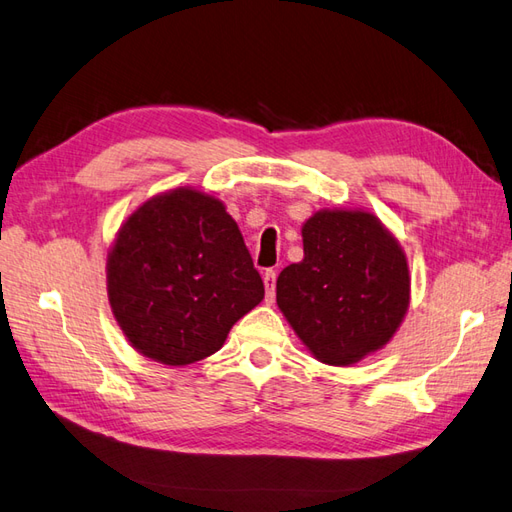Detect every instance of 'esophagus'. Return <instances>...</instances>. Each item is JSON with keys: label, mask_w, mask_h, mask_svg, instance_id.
I'll use <instances>...</instances> for the list:
<instances>
[{"label": "esophagus", "mask_w": 512, "mask_h": 512, "mask_svg": "<svg viewBox=\"0 0 512 512\" xmlns=\"http://www.w3.org/2000/svg\"><path fill=\"white\" fill-rule=\"evenodd\" d=\"M275 283H277V272L266 270L264 272V285H266V303H275Z\"/></svg>", "instance_id": "obj_1"}]
</instances>
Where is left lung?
I'll return each instance as SVG.
<instances>
[{
  "label": "left lung",
  "mask_w": 512,
  "mask_h": 512,
  "mask_svg": "<svg viewBox=\"0 0 512 512\" xmlns=\"http://www.w3.org/2000/svg\"><path fill=\"white\" fill-rule=\"evenodd\" d=\"M303 261L281 270L277 305L316 360L349 366L397 334L410 305V270L375 213L320 209L303 229Z\"/></svg>",
  "instance_id": "obj_1"
}]
</instances>
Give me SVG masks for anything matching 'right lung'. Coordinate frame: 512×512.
<instances>
[{
    "label": "right lung",
    "mask_w": 512,
    "mask_h": 512,
    "mask_svg": "<svg viewBox=\"0 0 512 512\" xmlns=\"http://www.w3.org/2000/svg\"><path fill=\"white\" fill-rule=\"evenodd\" d=\"M106 290L126 340L165 366L209 358L264 299V281L227 207L194 187L137 207L106 259Z\"/></svg>",
    "instance_id": "right-lung-1"
}]
</instances>
